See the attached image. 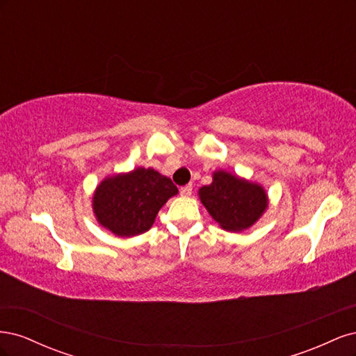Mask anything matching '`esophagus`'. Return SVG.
Masks as SVG:
<instances>
[{"label":"esophagus","instance_id":"34e87169","mask_svg":"<svg viewBox=\"0 0 356 356\" xmlns=\"http://www.w3.org/2000/svg\"><path fill=\"white\" fill-rule=\"evenodd\" d=\"M179 193H181V196H191V193H193V186L191 184H188V186H184V187H181V190H179Z\"/></svg>","mask_w":356,"mask_h":356}]
</instances>
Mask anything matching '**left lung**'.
Returning <instances> with one entry per match:
<instances>
[{"label": "left lung", "mask_w": 356, "mask_h": 356, "mask_svg": "<svg viewBox=\"0 0 356 356\" xmlns=\"http://www.w3.org/2000/svg\"><path fill=\"white\" fill-rule=\"evenodd\" d=\"M199 197L221 229L242 232L260 220L267 209L266 190L230 172L215 170L209 186L199 188Z\"/></svg>", "instance_id": "left-lung-1"}]
</instances>
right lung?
Instances as JSON below:
<instances>
[{"instance_id":"obj_1","label":"right lung","mask_w":356,"mask_h":356,"mask_svg":"<svg viewBox=\"0 0 356 356\" xmlns=\"http://www.w3.org/2000/svg\"><path fill=\"white\" fill-rule=\"evenodd\" d=\"M178 193L170 178L152 168L106 177L93 193L95 217L118 238L152 229L160 208Z\"/></svg>"}]
</instances>
